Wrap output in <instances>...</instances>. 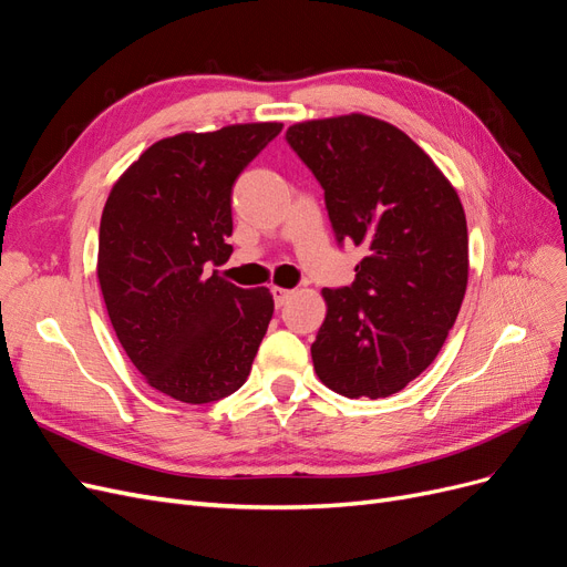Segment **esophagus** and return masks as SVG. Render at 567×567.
Returning <instances> with one entry per match:
<instances>
[{
    "label": "esophagus",
    "instance_id": "esophagus-1",
    "mask_svg": "<svg viewBox=\"0 0 567 567\" xmlns=\"http://www.w3.org/2000/svg\"><path fill=\"white\" fill-rule=\"evenodd\" d=\"M290 296H293V290L281 288V286H271V298H274V305H277V307H284Z\"/></svg>",
    "mask_w": 567,
    "mask_h": 567
}]
</instances>
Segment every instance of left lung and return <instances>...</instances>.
<instances>
[{
	"label": "left lung",
	"instance_id": "8db88e82",
	"mask_svg": "<svg viewBox=\"0 0 567 567\" xmlns=\"http://www.w3.org/2000/svg\"><path fill=\"white\" fill-rule=\"evenodd\" d=\"M288 146L323 188L338 246L369 252L354 281L323 288L315 371L346 398L400 392L433 364L468 284L461 200L409 136L369 115L298 123Z\"/></svg>",
	"mask_w": 567,
	"mask_h": 567
}]
</instances>
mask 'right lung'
I'll return each instance as SVG.
<instances>
[{"mask_svg":"<svg viewBox=\"0 0 567 567\" xmlns=\"http://www.w3.org/2000/svg\"><path fill=\"white\" fill-rule=\"evenodd\" d=\"M281 123L161 140L115 182L99 227V284L120 346L146 383L208 404L248 379L274 315L267 288L205 265L231 255V188Z\"/></svg>","mask_w":567,"mask_h":567,"instance_id":"add662e5","label":"right lung"}]
</instances>
